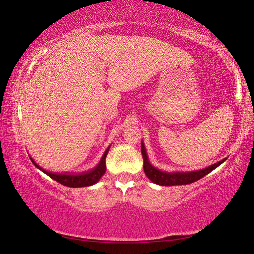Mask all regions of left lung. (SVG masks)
Returning a JSON list of instances; mask_svg holds the SVG:
<instances>
[{
    "label": "left lung",
    "instance_id": "8db88e82",
    "mask_svg": "<svg viewBox=\"0 0 254 254\" xmlns=\"http://www.w3.org/2000/svg\"><path fill=\"white\" fill-rule=\"evenodd\" d=\"M141 152H142L143 157V169L145 175H147V177L151 180L152 183L160 185V186H176V185H187L195 183L196 180L203 178L204 176L209 174L210 171H213L215 168H217L218 166L222 165V163L226 160V158H224L222 159L221 161H218L216 163H214V165L206 167V168L200 170L170 171L169 173V171H162L160 169H158L150 163L143 141L141 142Z\"/></svg>",
    "mask_w": 254,
    "mask_h": 254
}]
</instances>
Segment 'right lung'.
<instances>
[{"mask_svg":"<svg viewBox=\"0 0 254 254\" xmlns=\"http://www.w3.org/2000/svg\"><path fill=\"white\" fill-rule=\"evenodd\" d=\"M110 147L105 150L104 154H103L100 162L97 163L96 167H94L93 169L83 171V173H53V171H48L34 162L33 159L30 157L31 161L38 169L41 170L42 173L48 175L50 178H53L56 182L64 185V186L77 188V187H86V186H92V185L96 184L98 180L101 179L103 175L105 174L106 165H105V158L109 152Z\"/></svg>","mask_w":254,"mask_h":254,"instance_id":"right-lung-1","label":"right lung"}]
</instances>
